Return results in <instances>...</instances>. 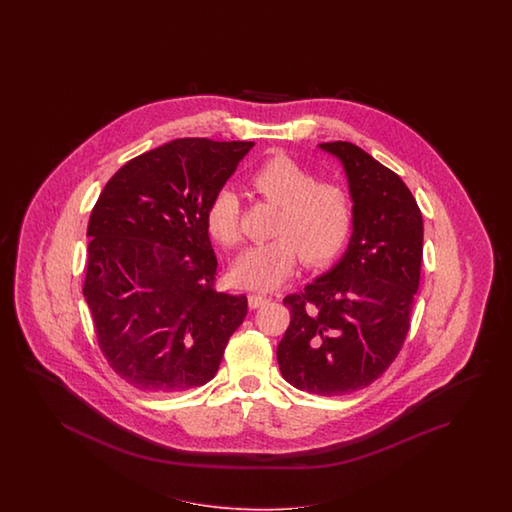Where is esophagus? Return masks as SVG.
<instances>
[{"label": "esophagus", "instance_id": "1", "mask_svg": "<svg viewBox=\"0 0 512 512\" xmlns=\"http://www.w3.org/2000/svg\"><path fill=\"white\" fill-rule=\"evenodd\" d=\"M270 302V298L268 296L263 295H251L249 296V308L251 310H257V308H263Z\"/></svg>", "mask_w": 512, "mask_h": 512}]
</instances>
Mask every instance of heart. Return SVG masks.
Listing matches in <instances>:
<instances>
[{"instance_id": "1", "label": "heart", "mask_w": 512, "mask_h": 512, "mask_svg": "<svg viewBox=\"0 0 512 512\" xmlns=\"http://www.w3.org/2000/svg\"><path fill=\"white\" fill-rule=\"evenodd\" d=\"M249 184L264 201L279 206L274 240L244 249L234 259V283L253 291H272L295 274L300 259L319 266L345 246L355 221V202L338 182H315L313 172L287 155L266 159ZM208 231L223 246L242 238L240 199L231 187L219 189L206 212Z\"/></svg>"}]
</instances>
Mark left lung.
I'll return each mask as SVG.
<instances>
[{
	"label": "left lung",
	"mask_w": 512,
	"mask_h": 512,
	"mask_svg": "<svg viewBox=\"0 0 512 512\" xmlns=\"http://www.w3.org/2000/svg\"><path fill=\"white\" fill-rule=\"evenodd\" d=\"M319 148L343 167L355 221L340 261L300 295L285 296L291 325L278 345L287 383L319 396L368 387L387 372L419 291L424 225L396 172L351 142Z\"/></svg>",
	"instance_id": "8db88e82"
}]
</instances>
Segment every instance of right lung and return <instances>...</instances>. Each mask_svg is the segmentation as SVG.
Returning <instances> with one entry per match:
<instances>
[{
	"instance_id": "1",
	"label": "right lung",
	"mask_w": 512,
	"mask_h": 512,
	"mask_svg": "<svg viewBox=\"0 0 512 512\" xmlns=\"http://www.w3.org/2000/svg\"><path fill=\"white\" fill-rule=\"evenodd\" d=\"M255 142L178 139L127 161L88 223L84 298L112 370L150 394L201 387L248 313L214 289L206 212Z\"/></svg>"
}]
</instances>
